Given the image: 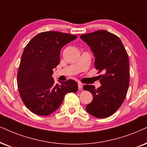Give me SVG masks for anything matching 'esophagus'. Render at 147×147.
Masks as SVG:
<instances>
[{"label": "esophagus", "mask_w": 147, "mask_h": 147, "mask_svg": "<svg viewBox=\"0 0 147 147\" xmlns=\"http://www.w3.org/2000/svg\"><path fill=\"white\" fill-rule=\"evenodd\" d=\"M83 84L81 83H80V82H79L78 83V87H79V89H82L83 88Z\"/></svg>", "instance_id": "34e87169"}]
</instances>
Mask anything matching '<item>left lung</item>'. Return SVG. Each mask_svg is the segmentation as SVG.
<instances>
[{
	"instance_id": "1",
	"label": "left lung",
	"mask_w": 147,
	"mask_h": 147,
	"mask_svg": "<svg viewBox=\"0 0 147 147\" xmlns=\"http://www.w3.org/2000/svg\"><path fill=\"white\" fill-rule=\"evenodd\" d=\"M95 57V68L100 75L101 86L85 85L83 90L93 95L86 111L97 118H107L118 110L126 97L129 84V59L121 40L106 30L80 36Z\"/></svg>"
}]
</instances>
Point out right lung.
<instances>
[{"mask_svg":"<svg viewBox=\"0 0 147 147\" xmlns=\"http://www.w3.org/2000/svg\"><path fill=\"white\" fill-rule=\"evenodd\" d=\"M67 33L40 32L24 48L18 70V87L26 107L37 115L47 116L60 107L64 96L77 92L78 84L69 79L55 84L53 69L60 63L63 46L77 38Z\"/></svg>","mask_w":147,"mask_h":147,"instance_id":"right-lung-1","label":"right lung"}]
</instances>
